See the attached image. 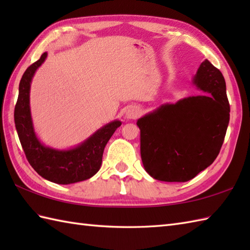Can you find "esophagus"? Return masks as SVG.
<instances>
[{
  "label": "esophagus",
  "instance_id": "34e87169",
  "mask_svg": "<svg viewBox=\"0 0 250 250\" xmlns=\"http://www.w3.org/2000/svg\"><path fill=\"white\" fill-rule=\"evenodd\" d=\"M141 114V110L137 107H130L125 111V117L128 119H135Z\"/></svg>",
  "mask_w": 250,
  "mask_h": 250
}]
</instances>
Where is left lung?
Listing matches in <instances>:
<instances>
[{
    "instance_id": "8db88e82",
    "label": "left lung",
    "mask_w": 250,
    "mask_h": 250,
    "mask_svg": "<svg viewBox=\"0 0 250 250\" xmlns=\"http://www.w3.org/2000/svg\"><path fill=\"white\" fill-rule=\"evenodd\" d=\"M193 83L210 95L163 104L136 122L143 166L152 178L188 182L215 161L224 144L230 120L225 78L204 60Z\"/></svg>"
}]
</instances>
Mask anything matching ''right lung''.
Here are the masks:
<instances>
[{"label":"right lung","instance_id":"obj_1","mask_svg":"<svg viewBox=\"0 0 250 250\" xmlns=\"http://www.w3.org/2000/svg\"><path fill=\"white\" fill-rule=\"evenodd\" d=\"M47 52L23 73L19 83V94L15 106V125L21 146L31 167L42 177L55 184L68 185L83 182L98 171L102 164L104 148L121 125L114 120L103 125L81 144L70 149H56L45 146L34 131L30 108V88L37 68L43 64Z\"/></svg>","mask_w":250,"mask_h":250}]
</instances>
